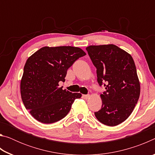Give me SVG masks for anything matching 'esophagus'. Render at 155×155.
I'll return each mask as SVG.
<instances>
[{
	"mask_svg": "<svg viewBox=\"0 0 155 155\" xmlns=\"http://www.w3.org/2000/svg\"><path fill=\"white\" fill-rule=\"evenodd\" d=\"M90 95H88V94H87V95H83V98H84V99H86V100H87V99H88L89 98H90Z\"/></svg>",
	"mask_w": 155,
	"mask_h": 155,
	"instance_id": "34e87169",
	"label": "esophagus"
}]
</instances>
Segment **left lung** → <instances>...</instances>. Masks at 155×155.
I'll return each instance as SVG.
<instances>
[{"instance_id":"left-lung-1","label":"left lung","mask_w":155,"mask_h":155,"mask_svg":"<svg viewBox=\"0 0 155 155\" xmlns=\"http://www.w3.org/2000/svg\"><path fill=\"white\" fill-rule=\"evenodd\" d=\"M96 68L97 81L106 91L101 94V109L95 112L99 122L114 127L133 112L140 94V84L133 57L114 44L86 48Z\"/></svg>"}]
</instances>
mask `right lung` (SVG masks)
<instances>
[{
    "label": "right lung",
    "mask_w": 155,
    "mask_h": 155,
    "mask_svg": "<svg viewBox=\"0 0 155 155\" xmlns=\"http://www.w3.org/2000/svg\"><path fill=\"white\" fill-rule=\"evenodd\" d=\"M82 49L73 46H45L29 57L20 82L21 98L31 115L44 124L64 118L80 93L59 87L67 70L76 60L85 56Z\"/></svg>",
    "instance_id": "right-lung-1"
}]
</instances>
